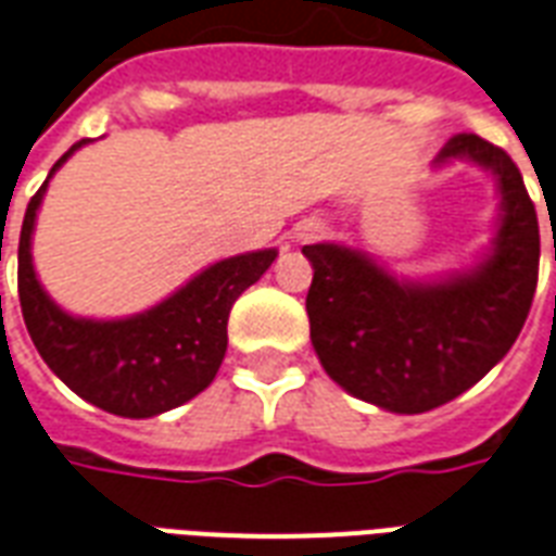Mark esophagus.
I'll return each mask as SVG.
<instances>
[{
  "label": "esophagus",
  "instance_id": "34e87169",
  "mask_svg": "<svg viewBox=\"0 0 556 556\" xmlns=\"http://www.w3.org/2000/svg\"><path fill=\"white\" fill-rule=\"evenodd\" d=\"M324 232H327V226L320 224V220H303V224L294 229V238H298V241H303V244H309V241H318V238H324Z\"/></svg>",
  "mask_w": 556,
  "mask_h": 556
}]
</instances>
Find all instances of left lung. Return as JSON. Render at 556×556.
I'll list each match as a JSON object with an SVG mask.
<instances>
[{
	"instance_id": "8db88e82",
	"label": "left lung",
	"mask_w": 556,
	"mask_h": 556,
	"mask_svg": "<svg viewBox=\"0 0 556 556\" xmlns=\"http://www.w3.org/2000/svg\"><path fill=\"white\" fill-rule=\"evenodd\" d=\"M471 159L497 176L495 253L475 274L435 286L397 282L339 244H309L306 312L324 371L344 392L389 413H427L454 401L507 356L540 279V220L519 167L480 135L459 131L435 162Z\"/></svg>"
}]
</instances>
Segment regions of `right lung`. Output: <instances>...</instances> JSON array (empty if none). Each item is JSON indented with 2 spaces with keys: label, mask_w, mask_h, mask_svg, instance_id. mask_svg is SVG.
<instances>
[{
  "label": "right lung",
  "mask_w": 556,
  "mask_h": 556,
  "mask_svg": "<svg viewBox=\"0 0 556 556\" xmlns=\"http://www.w3.org/2000/svg\"><path fill=\"white\" fill-rule=\"evenodd\" d=\"M81 143L61 155L52 174ZM47 182L28 200L16 250L20 309L37 353L79 397L123 418H150L191 401L224 362L232 303L265 274L277 250L224 258L135 318H73L47 298L31 267V229Z\"/></svg>",
  "instance_id": "add662e5"
}]
</instances>
